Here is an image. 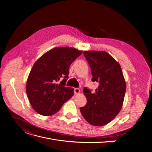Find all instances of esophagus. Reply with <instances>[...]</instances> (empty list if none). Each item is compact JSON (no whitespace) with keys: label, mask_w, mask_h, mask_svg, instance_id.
I'll use <instances>...</instances> for the list:
<instances>
[{"label":"esophagus","mask_w":152,"mask_h":152,"mask_svg":"<svg viewBox=\"0 0 152 152\" xmlns=\"http://www.w3.org/2000/svg\"><path fill=\"white\" fill-rule=\"evenodd\" d=\"M74 91H75V94H80V89H78V88H75Z\"/></svg>","instance_id":"34e87169"}]
</instances>
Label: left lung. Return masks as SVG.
<instances>
[{
	"mask_svg": "<svg viewBox=\"0 0 152 152\" xmlns=\"http://www.w3.org/2000/svg\"><path fill=\"white\" fill-rule=\"evenodd\" d=\"M90 66L92 81L99 83L95 93L87 88L84 94L87 104L80 108L85 120L94 126L110 122L121 111L126 91V83L120 64L104 51H84Z\"/></svg>",
	"mask_w": 152,
	"mask_h": 152,
	"instance_id": "8db88e82",
	"label": "left lung"
}]
</instances>
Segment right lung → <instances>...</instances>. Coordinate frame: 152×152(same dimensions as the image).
I'll return each instance as SVG.
<instances>
[{"instance_id": "obj_1", "label": "right lung", "mask_w": 152, "mask_h": 152, "mask_svg": "<svg viewBox=\"0 0 152 152\" xmlns=\"http://www.w3.org/2000/svg\"><path fill=\"white\" fill-rule=\"evenodd\" d=\"M82 53L72 47H55L34 63L27 79L26 92L37 113L44 116L53 115L74 95V89L64 85L69 66Z\"/></svg>"}]
</instances>
